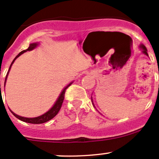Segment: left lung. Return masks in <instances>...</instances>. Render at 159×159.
<instances>
[{
  "mask_svg": "<svg viewBox=\"0 0 159 159\" xmlns=\"http://www.w3.org/2000/svg\"><path fill=\"white\" fill-rule=\"evenodd\" d=\"M139 48L140 49V50H141V51H142V53H143V54L146 55L147 57H148V52H147L146 47H145V46L143 45V44H140L139 47ZM91 100H92V103H93V106H94V107H95V105H94V103H93V97H91ZM95 108H96V107H95Z\"/></svg>",
  "mask_w": 159,
  "mask_h": 159,
  "instance_id": "left-lung-1",
  "label": "left lung"
}]
</instances>
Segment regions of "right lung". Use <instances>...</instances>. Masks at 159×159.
<instances>
[{
    "instance_id": "obj_1",
    "label": "right lung",
    "mask_w": 159,
    "mask_h": 159,
    "mask_svg": "<svg viewBox=\"0 0 159 159\" xmlns=\"http://www.w3.org/2000/svg\"><path fill=\"white\" fill-rule=\"evenodd\" d=\"M39 44H40V43H39V42H36V43H30V46H29V47L27 49V50H23V51H21L20 53L19 54L17 55V57H15V58H14V60H13V62H12V63H11V66H10L9 70H8L7 74V76H6L5 82H4V87H5V83H6L7 79L8 73H9L10 70H11V66H12L13 63H14V61H15L16 59L18 58L20 56L21 54H23V53H25V52H27V51H30V50H34V49H36L37 47H38ZM73 83V81L70 82V83H69V84L66 85V86H65L64 88H63V90H62L61 93H60V96H58V98H57V100H56L55 103L53 105V106H52V107L50 108V109H49V110L47 111V112H46L45 113L43 114V115H41V116H37V117H34V118L23 117V116H18V115H17V114H16V113H14V112H13V111H11V109H10V110H11V113H12L13 115L15 116L16 118H17V119H20V120L23 121V122H27V123L41 124V123H44V122H48V121H50V119H53V118L54 117V116H57V114L59 112V111H60V108H61L62 104H63V99H64V95H65V92H66V89H67L69 86H70V85H71ZM0 87H1V85H0Z\"/></svg>"
}]
</instances>
